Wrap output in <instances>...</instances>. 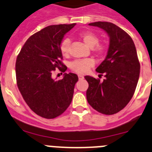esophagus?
<instances>
[{
	"label": "esophagus",
	"instance_id": "esophagus-1",
	"mask_svg": "<svg viewBox=\"0 0 152 152\" xmlns=\"http://www.w3.org/2000/svg\"><path fill=\"white\" fill-rule=\"evenodd\" d=\"M78 77H79V79H84V76H82V75H78Z\"/></svg>",
	"mask_w": 152,
	"mask_h": 152
}]
</instances>
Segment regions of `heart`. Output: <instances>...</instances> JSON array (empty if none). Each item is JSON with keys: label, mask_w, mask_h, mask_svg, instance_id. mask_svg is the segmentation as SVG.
I'll return each mask as SVG.
<instances>
[{"label": "heart", "mask_w": 152, "mask_h": 152, "mask_svg": "<svg viewBox=\"0 0 152 152\" xmlns=\"http://www.w3.org/2000/svg\"><path fill=\"white\" fill-rule=\"evenodd\" d=\"M79 38L83 41L87 47L92 48L93 51H95L98 55H102L105 52L106 48L103 45H100L99 38L96 34L92 32L86 31L79 34ZM69 45L70 40L67 38L64 39L62 41L60 46L61 54L64 56H66L69 54ZM94 60L91 58H86V59L76 60L70 64L71 69L78 73H86L88 72V69L94 65Z\"/></svg>", "instance_id": "heart-1"}]
</instances>
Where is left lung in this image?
Returning <instances> with one entry per match:
<instances>
[{
	"mask_svg": "<svg viewBox=\"0 0 152 152\" xmlns=\"http://www.w3.org/2000/svg\"><path fill=\"white\" fill-rule=\"evenodd\" d=\"M88 25L104 30L110 43L104 61L96 69L98 73L104 74L103 82L92 76H85L88 83L86 98L97 111L111 115L124 109L133 96L139 81L140 64L135 44L124 30L108 22H95Z\"/></svg>",
	"mask_w": 152,
	"mask_h": 152,
	"instance_id": "1",
	"label": "left lung"
}]
</instances>
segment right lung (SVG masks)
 Segmentation results:
<instances>
[{"label": "right lung", "mask_w": 152, "mask_h": 152, "mask_svg": "<svg viewBox=\"0 0 152 152\" xmlns=\"http://www.w3.org/2000/svg\"><path fill=\"white\" fill-rule=\"evenodd\" d=\"M73 24L53 25L30 36L22 48L16 61L17 86L23 99L32 111L40 117L53 119L62 114L73 99L78 81L75 73H64L55 80L51 75L63 64L60 50L64 35L75 26ZM61 66H64L61 69Z\"/></svg>", "instance_id": "obj_1"}]
</instances>
